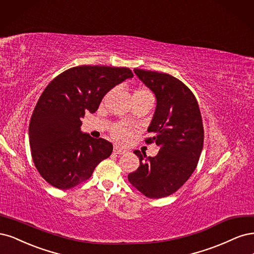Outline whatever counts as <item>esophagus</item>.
<instances>
[{"instance_id": "obj_1", "label": "esophagus", "mask_w": 254, "mask_h": 254, "mask_svg": "<svg viewBox=\"0 0 254 254\" xmlns=\"http://www.w3.org/2000/svg\"><path fill=\"white\" fill-rule=\"evenodd\" d=\"M114 153L115 154H118V155H125V154H127V150H125V149H121V148H119V146H117V145H115L114 146Z\"/></svg>"}]
</instances>
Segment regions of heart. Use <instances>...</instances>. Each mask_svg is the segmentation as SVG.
<instances>
[{
    "mask_svg": "<svg viewBox=\"0 0 254 254\" xmlns=\"http://www.w3.org/2000/svg\"><path fill=\"white\" fill-rule=\"evenodd\" d=\"M135 94L152 96L148 89H145V88L138 89ZM111 133H112L113 138L115 139L117 142L124 143L128 140V138L130 136V127L127 124H115L111 128Z\"/></svg>",
    "mask_w": 254,
    "mask_h": 254,
    "instance_id": "1",
    "label": "heart"
}]
</instances>
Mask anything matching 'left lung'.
<instances>
[{"instance_id":"obj_1","label":"left lung","mask_w":254,"mask_h":254,"mask_svg":"<svg viewBox=\"0 0 254 254\" xmlns=\"http://www.w3.org/2000/svg\"><path fill=\"white\" fill-rule=\"evenodd\" d=\"M134 72L156 97V109L148 132L160 150L156 156L134 151L140 166L127 178L149 198L166 197L176 192L194 172L203 146V127L193 93L175 77L135 68Z\"/></svg>"}]
</instances>
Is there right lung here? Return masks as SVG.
<instances>
[{"label": "right lung", "mask_w": 254, "mask_h": 254, "mask_svg": "<svg viewBox=\"0 0 254 254\" xmlns=\"http://www.w3.org/2000/svg\"><path fill=\"white\" fill-rule=\"evenodd\" d=\"M127 67H72L46 86L32 113L29 143L40 175L53 187L67 190L92 176L111 156L113 144L81 132L85 113H95L106 93L133 78Z\"/></svg>", "instance_id": "add662e5"}]
</instances>
